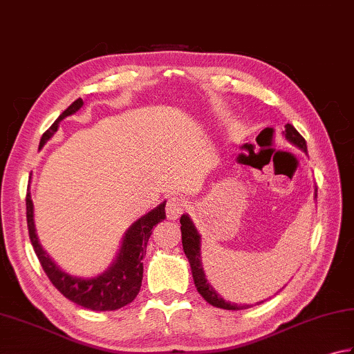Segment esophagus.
<instances>
[{
	"label": "esophagus",
	"instance_id": "esophagus-1",
	"mask_svg": "<svg viewBox=\"0 0 354 354\" xmlns=\"http://www.w3.org/2000/svg\"><path fill=\"white\" fill-rule=\"evenodd\" d=\"M186 206H188V202L185 197L171 196L166 202V216L168 218H178L185 212Z\"/></svg>",
	"mask_w": 354,
	"mask_h": 354
}]
</instances>
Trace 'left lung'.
Returning <instances> with one entry per match:
<instances>
[{
  "label": "left lung",
  "instance_id": "left-lung-1",
  "mask_svg": "<svg viewBox=\"0 0 354 354\" xmlns=\"http://www.w3.org/2000/svg\"><path fill=\"white\" fill-rule=\"evenodd\" d=\"M285 137L286 140H290L292 145H296L297 148H301L302 151H306V142L305 138L299 134L296 128L292 124H285ZM180 230H182V243H183V251L186 257L189 260L191 270H192V277H194V283L197 286V291L200 292L206 302L211 304L212 306H217V308H223V310H243V308H250V305H236V304H230L223 301L217 292L212 290V286L206 282L205 279V272L202 268V259H200V236L197 230L192 225L191 218L188 216H182L180 218Z\"/></svg>",
  "mask_w": 354,
  "mask_h": 354
}]
</instances>
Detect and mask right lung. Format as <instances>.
Here are the masks:
<instances>
[{
	"label": "right lung",
	"mask_w": 354,
	"mask_h": 354,
	"mask_svg": "<svg viewBox=\"0 0 354 354\" xmlns=\"http://www.w3.org/2000/svg\"><path fill=\"white\" fill-rule=\"evenodd\" d=\"M83 106V100L78 98L73 102L55 123L44 132L39 142V148L55 134L59 122L64 117L75 114ZM165 205H158L148 214L138 218L137 222L126 231L123 237L122 248L117 256V260L112 263L108 271L102 276L94 279H78L66 274L58 266L52 262L49 256L46 254L41 245L38 243V237L35 234V225H33V203L30 198V192L26 194V217H28V230L29 237L33 246V251L41 263L46 276L49 277L52 285L62 292V295L82 305L84 308L94 311H112L131 304L137 297L140 286L143 279V257L146 256V245L152 234V228L166 218Z\"/></svg>",
	"instance_id": "obj_1"
}]
</instances>
